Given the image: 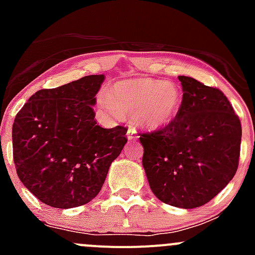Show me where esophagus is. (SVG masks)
I'll use <instances>...</instances> for the list:
<instances>
[{
    "instance_id": "obj_1",
    "label": "esophagus",
    "mask_w": 255,
    "mask_h": 255,
    "mask_svg": "<svg viewBox=\"0 0 255 255\" xmlns=\"http://www.w3.org/2000/svg\"><path fill=\"white\" fill-rule=\"evenodd\" d=\"M127 138H128V139H129V140H134V139H137V138H138L137 130H135L133 127L128 128V130H127Z\"/></svg>"
}]
</instances>
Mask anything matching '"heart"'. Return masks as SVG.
I'll list each match as a JSON object with an SVG mask.
<instances>
[{
  "label": "heart",
  "instance_id": "1",
  "mask_svg": "<svg viewBox=\"0 0 255 255\" xmlns=\"http://www.w3.org/2000/svg\"><path fill=\"white\" fill-rule=\"evenodd\" d=\"M100 104L113 115H134V120L149 129H160L175 121L182 105L176 84L168 80L134 78L116 82L109 97Z\"/></svg>",
  "mask_w": 255,
  "mask_h": 255
}]
</instances>
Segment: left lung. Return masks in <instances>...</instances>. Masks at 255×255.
Wrapping results in <instances>:
<instances>
[{
    "mask_svg": "<svg viewBox=\"0 0 255 255\" xmlns=\"http://www.w3.org/2000/svg\"><path fill=\"white\" fill-rule=\"evenodd\" d=\"M182 105L173 123L140 133L143 168L164 204L195 208L207 204L238 168L242 126L221 90L179 76Z\"/></svg>",
    "mask_w": 255,
    "mask_h": 255,
    "instance_id": "obj_1",
    "label": "left lung"
}]
</instances>
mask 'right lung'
<instances>
[{"mask_svg":"<svg viewBox=\"0 0 255 255\" xmlns=\"http://www.w3.org/2000/svg\"><path fill=\"white\" fill-rule=\"evenodd\" d=\"M104 75H89L29 97L12 126L13 161L25 187L48 206L96 197L127 143V128L100 127L94 105Z\"/></svg>","mask_w":255,"mask_h":255,"instance_id":"add662e5","label":"right lung"}]
</instances>
